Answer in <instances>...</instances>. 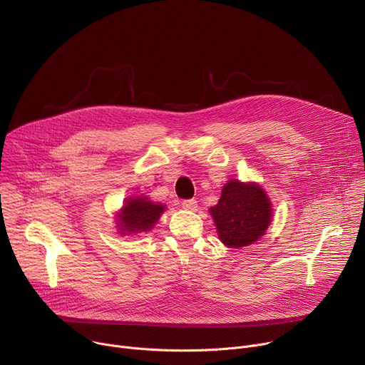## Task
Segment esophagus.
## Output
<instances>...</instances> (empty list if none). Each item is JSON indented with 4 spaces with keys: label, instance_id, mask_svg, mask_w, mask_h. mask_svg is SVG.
I'll use <instances>...</instances> for the list:
<instances>
[{
    "label": "esophagus",
    "instance_id": "esophagus-1",
    "mask_svg": "<svg viewBox=\"0 0 365 365\" xmlns=\"http://www.w3.org/2000/svg\"><path fill=\"white\" fill-rule=\"evenodd\" d=\"M182 208L187 210V211H197L198 210V204L195 200H185L182 202Z\"/></svg>",
    "mask_w": 365,
    "mask_h": 365
}]
</instances>
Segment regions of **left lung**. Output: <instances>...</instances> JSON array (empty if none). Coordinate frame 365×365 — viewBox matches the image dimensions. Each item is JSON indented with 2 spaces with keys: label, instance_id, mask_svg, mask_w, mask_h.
<instances>
[{
  "label": "left lung",
  "instance_id": "left-lung-1",
  "mask_svg": "<svg viewBox=\"0 0 365 365\" xmlns=\"http://www.w3.org/2000/svg\"><path fill=\"white\" fill-rule=\"evenodd\" d=\"M210 212L223 244L242 248L254 244L269 227L272 204L257 183L233 179L225 185L220 201Z\"/></svg>",
  "mask_w": 365,
  "mask_h": 365
}]
</instances>
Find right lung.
I'll list each match as a JSON object with an SVG mask.
<instances>
[{
    "mask_svg": "<svg viewBox=\"0 0 365 365\" xmlns=\"http://www.w3.org/2000/svg\"><path fill=\"white\" fill-rule=\"evenodd\" d=\"M164 211L163 204H154L148 198H130L118 215V227L121 232H147L153 229L161 212Z\"/></svg>",
    "mask_w": 365,
    "mask_h": 365,
    "instance_id": "add662e5",
    "label": "right lung"
}]
</instances>
